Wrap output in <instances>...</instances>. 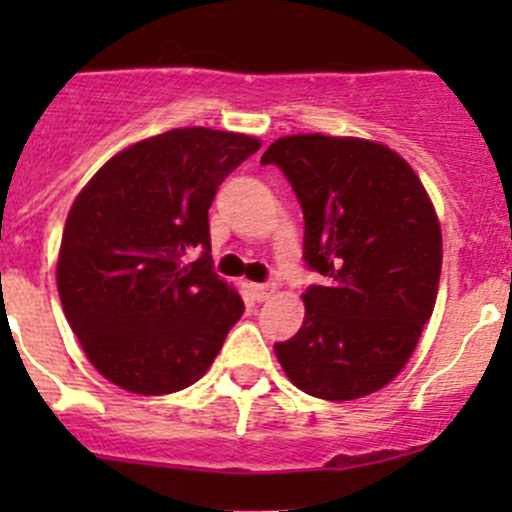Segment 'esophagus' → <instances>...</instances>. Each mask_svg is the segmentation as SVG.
<instances>
[{
	"instance_id": "obj_1",
	"label": "esophagus",
	"mask_w": 512,
	"mask_h": 512,
	"mask_svg": "<svg viewBox=\"0 0 512 512\" xmlns=\"http://www.w3.org/2000/svg\"><path fill=\"white\" fill-rule=\"evenodd\" d=\"M277 285L275 282H265V285H252V297L257 299V302H265V299H270L272 294H275Z\"/></svg>"
}]
</instances>
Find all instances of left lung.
I'll use <instances>...</instances> for the list:
<instances>
[{
	"instance_id": "obj_1",
	"label": "left lung",
	"mask_w": 512,
	"mask_h": 512,
	"mask_svg": "<svg viewBox=\"0 0 512 512\" xmlns=\"http://www.w3.org/2000/svg\"><path fill=\"white\" fill-rule=\"evenodd\" d=\"M304 213V322L275 344L304 394L352 401L384 389L414 354L441 280V225L409 163L381 143L285 136L262 156Z\"/></svg>"
}]
</instances>
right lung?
I'll return each mask as SVG.
<instances>
[{
  "label": "right lung",
  "instance_id": "right-lung-1",
  "mask_svg": "<svg viewBox=\"0 0 512 512\" xmlns=\"http://www.w3.org/2000/svg\"><path fill=\"white\" fill-rule=\"evenodd\" d=\"M255 151L245 133L173 128L113 156L76 195L56 287L89 361L121 389L195 384L245 312L213 272L208 210Z\"/></svg>",
  "mask_w": 512,
  "mask_h": 512
}]
</instances>
